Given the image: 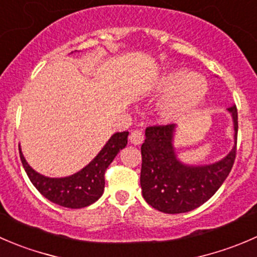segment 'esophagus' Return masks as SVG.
Returning a JSON list of instances; mask_svg holds the SVG:
<instances>
[{"label": "esophagus", "mask_w": 257, "mask_h": 257, "mask_svg": "<svg viewBox=\"0 0 257 257\" xmlns=\"http://www.w3.org/2000/svg\"><path fill=\"white\" fill-rule=\"evenodd\" d=\"M144 141V134H142L141 130H135L130 135V142L134 145H140Z\"/></svg>", "instance_id": "esophagus-1"}]
</instances>
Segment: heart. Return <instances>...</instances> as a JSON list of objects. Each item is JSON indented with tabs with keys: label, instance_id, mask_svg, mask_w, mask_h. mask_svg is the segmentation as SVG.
Here are the masks:
<instances>
[{
	"label": "heart",
	"instance_id": "obj_1",
	"mask_svg": "<svg viewBox=\"0 0 257 257\" xmlns=\"http://www.w3.org/2000/svg\"><path fill=\"white\" fill-rule=\"evenodd\" d=\"M159 92L164 96L160 113L166 121L179 120L196 111L207 95V83L187 68H174L160 80Z\"/></svg>",
	"mask_w": 257,
	"mask_h": 257
}]
</instances>
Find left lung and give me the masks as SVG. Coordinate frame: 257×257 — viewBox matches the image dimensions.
<instances>
[{
  "label": "left lung",
  "mask_w": 257,
  "mask_h": 257,
  "mask_svg": "<svg viewBox=\"0 0 257 257\" xmlns=\"http://www.w3.org/2000/svg\"><path fill=\"white\" fill-rule=\"evenodd\" d=\"M227 111L232 116L235 145L215 164L192 166L180 161L174 147V123L146 128L140 184L147 204L165 214H182L201 206L220 189L233 166L237 144V108L232 105Z\"/></svg>",
  "instance_id": "1"
}]
</instances>
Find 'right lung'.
I'll return each mask as SVG.
<instances>
[{"instance_id":"1","label":"right lung","mask_w":257,"mask_h":257,"mask_svg":"<svg viewBox=\"0 0 257 257\" xmlns=\"http://www.w3.org/2000/svg\"><path fill=\"white\" fill-rule=\"evenodd\" d=\"M128 132H116L97 156L81 171L67 177H47L35 171L22 155L20 157L34 186L51 202L68 209H82L97 201L105 189V172L116 155L127 145Z\"/></svg>"}]
</instances>
